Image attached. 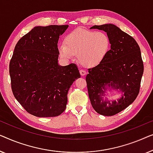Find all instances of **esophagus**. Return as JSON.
Returning a JSON list of instances; mask_svg holds the SVG:
<instances>
[{
    "instance_id": "obj_1",
    "label": "esophagus",
    "mask_w": 153,
    "mask_h": 153,
    "mask_svg": "<svg viewBox=\"0 0 153 153\" xmlns=\"http://www.w3.org/2000/svg\"><path fill=\"white\" fill-rule=\"evenodd\" d=\"M79 73H80V75L82 76H84L86 74V71L85 70H79Z\"/></svg>"
}]
</instances>
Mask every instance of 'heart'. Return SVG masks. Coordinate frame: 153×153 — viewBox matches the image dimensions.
Returning a JSON list of instances; mask_svg holds the SVG:
<instances>
[{
    "label": "heart",
    "instance_id": "1",
    "mask_svg": "<svg viewBox=\"0 0 153 153\" xmlns=\"http://www.w3.org/2000/svg\"><path fill=\"white\" fill-rule=\"evenodd\" d=\"M110 46V37L105 32L77 28L66 34L64 44L58 46V52L60 57L65 60L72 59L77 55L82 66L91 68L105 59Z\"/></svg>",
    "mask_w": 153,
    "mask_h": 153
}]
</instances>
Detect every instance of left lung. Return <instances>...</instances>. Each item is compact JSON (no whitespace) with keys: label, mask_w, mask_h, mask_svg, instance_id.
<instances>
[{"label":"left lung","mask_w":153,"mask_h":153,"mask_svg":"<svg viewBox=\"0 0 153 153\" xmlns=\"http://www.w3.org/2000/svg\"><path fill=\"white\" fill-rule=\"evenodd\" d=\"M91 29L106 32L110 37L111 48L99 65L88 70V94L96 112L113 116L132 104L139 93L143 73L140 48L132 36L113 24L94 25ZM107 85L119 88L122 98L111 103L103 101L102 96Z\"/></svg>","instance_id":"left-lung-1"}]
</instances>
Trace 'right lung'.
<instances>
[{
    "instance_id": "add662e5",
    "label": "right lung",
    "mask_w": 153,
    "mask_h": 153,
    "mask_svg": "<svg viewBox=\"0 0 153 153\" xmlns=\"http://www.w3.org/2000/svg\"><path fill=\"white\" fill-rule=\"evenodd\" d=\"M68 25L37 26L22 36L10 62L15 98L30 114L54 117L65 110L68 89L80 77L74 64L58 65L57 43Z\"/></svg>"
}]
</instances>
